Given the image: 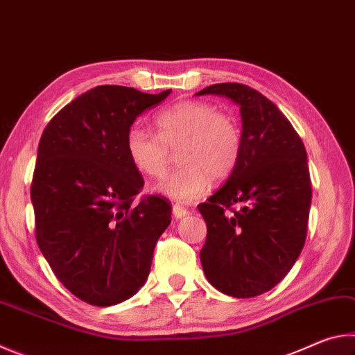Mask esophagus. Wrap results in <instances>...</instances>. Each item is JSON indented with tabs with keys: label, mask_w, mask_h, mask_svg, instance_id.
<instances>
[{
	"label": "esophagus",
	"mask_w": 355,
	"mask_h": 355,
	"mask_svg": "<svg viewBox=\"0 0 355 355\" xmlns=\"http://www.w3.org/2000/svg\"><path fill=\"white\" fill-rule=\"evenodd\" d=\"M172 213H173V216H175L177 219H182V218H184V216L189 214L188 209H186L184 207H180V205H173L172 207Z\"/></svg>",
	"instance_id": "esophagus-1"
}]
</instances>
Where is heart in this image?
<instances>
[{
    "label": "heart",
    "instance_id": "obj_1",
    "mask_svg": "<svg viewBox=\"0 0 355 355\" xmlns=\"http://www.w3.org/2000/svg\"><path fill=\"white\" fill-rule=\"evenodd\" d=\"M156 135L131 127L125 150L137 171L158 178L167 171L177 147L182 164L158 183L161 194L191 202L205 194L213 180L230 175L241 156V131L235 120L205 101L184 100L155 116Z\"/></svg>",
    "mask_w": 355,
    "mask_h": 355
}]
</instances>
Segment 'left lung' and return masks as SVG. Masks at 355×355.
<instances>
[{
    "label": "left lung",
    "instance_id": "obj_1",
    "mask_svg": "<svg viewBox=\"0 0 355 355\" xmlns=\"http://www.w3.org/2000/svg\"><path fill=\"white\" fill-rule=\"evenodd\" d=\"M208 94L239 105L243 148L224 186L197 207L207 222L202 268L220 293L255 297L290 272L305 244L311 203L307 152L284 112L255 89L220 83L197 92Z\"/></svg>",
    "mask_w": 355,
    "mask_h": 355
}]
</instances>
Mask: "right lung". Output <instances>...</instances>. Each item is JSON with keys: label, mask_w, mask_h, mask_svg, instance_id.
I'll return each mask as SVG.
<instances>
[{"label": "right lung", "mask_w": 355, "mask_h": 355, "mask_svg": "<svg viewBox=\"0 0 355 355\" xmlns=\"http://www.w3.org/2000/svg\"><path fill=\"white\" fill-rule=\"evenodd\" d=\"M172 91L105 84L64 106L42 133L31 183L35 239L59 282L84 302L110 307L146 284L171 224L163 196H144L125 137L137 116Z\"/></svg>", "instance_id": "1"}]
</instances>
